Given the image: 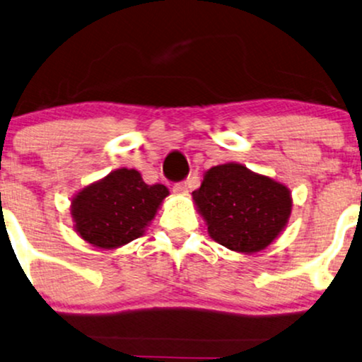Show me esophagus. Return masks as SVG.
<instances>
[{
    "mask_svg": "<svg viewBox=\"0 0 362 362\" xmlns=\"http://www.w3.org/2000/svg\"><path fill=\"white\" fill-rule=\"evenodd\" d=\"M172 190L175 194H187L189 192V185H187V182H177V184H173Z\"/></svg>",
    "mask_w": 362,
    "mask_h": 362,
    "instance_id": "1",
    "label": "esophagus"
}]
</instances>
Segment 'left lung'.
<instances>
[{"label":"left lung","instance_id":"1","mask_svg":"<svg viewBox=\"0 0 362 362\" xmlns=\"http://www.w3.org/2000/svg\"><path fill=\"white\" fill-rule=\"evenodd\" d=\"M192 197L210 237L237 252L265 249L287 223L292 207L286 187L240 163L210 168Z\"/></svg>","mask_w":362,"mask_h":362}]
</instances>
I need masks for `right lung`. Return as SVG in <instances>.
I'll return each instance as SVG.
<instances>
[{
  "label": "right lung",
  "instance_id": "1",
  "mask_svg": "<svg viewBox=\"0 0 362 362\" xmlns=\"http://www.w3.org/2000/svg\"><path fill=\"white\" fill-rule=\"evenodd\" d=\"M167 195L165 185H148L136 170L120 168L81 190L71 202V217L86 242L113 249L144 234Z\"/></svg>",
  "mask_w": 362,
  "mask_h": 362
}]
</instances>
